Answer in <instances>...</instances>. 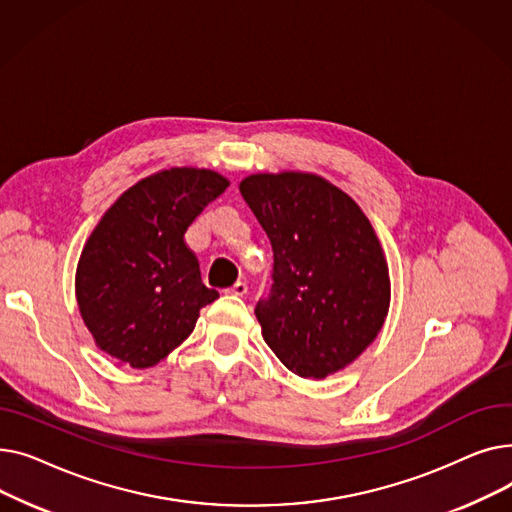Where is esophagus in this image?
Returning <instances> with one entry per match:
<instances>
[{
  "label": "esophagus",
  "mask_w": 512,
  "mask_h": 512,
  "mask_svg": "<svg viewBox=\"0 0 512 512\" xmlns=\"http://www.w3.org/2000/svg\"><path fill=\"white\" fill-rule=\"evenodd\" d=\"M247 290H249V286H247L245 282H236V284L230 286L226 292H228V294H236V297H242V294H247Z\"/></svg>",
  "instance_id": "obj_1"
}]
</instances>
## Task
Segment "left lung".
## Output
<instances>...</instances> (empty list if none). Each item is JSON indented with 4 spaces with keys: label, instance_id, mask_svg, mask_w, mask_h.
I'll list each match as a JSON object with an SVG mask.
<instances>
[{
    "label": "left lung",
    "instance_id": "8db88e82",
    "mask_svg": "<svg viewBox=\"0 0 512 512\" xmlns=\"http://www.w3.org/2000/svg\"><path fill=\"white\" fill-rule=\"evenodd\" d=\"M240 195L272 242V288L255 315L263 340L301 378H326L378 336L388 265L365 213L311 174H255Z\"/></svg>",
    "mask_w": 512,
    "mask_h": 512
}]
</instances>
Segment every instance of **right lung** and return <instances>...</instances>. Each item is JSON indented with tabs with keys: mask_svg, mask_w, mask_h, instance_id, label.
Returning <instances> with one entry per match:
<instances>
[{
	"mask_svg": "<svg viewBox=\"0 0 512 512\" xmlns=\"http://www.w3.org/2000/svg\"><path fill=\"white\" fill-rule=\"evenodd\" d=\"M226 188L211 170L172 168L130 186L105 211L76 270L80 315L101 351L145 369L193 332L218 292L203 284L184 232Z\"/></svg>",
	"mask_w": 512,
	"mask_h": 512,
	"instance_id": "right-lung-1",
	"label": "right lung"
}]
</instances>
